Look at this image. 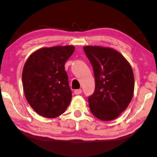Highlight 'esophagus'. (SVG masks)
<instances>
[{"label": "esophagus", "instance_id": "1", "mask_svg": "<svg viewBox=\"0 0 157 157\" xmlns=\"http://www.w3.org/2000/svg\"><path fill=\"white\" fill-rule=\"evenodd\" d=\"M82 89H77V90H75L74 93H75V94H76V95H78V94H82Z\"/></svg>", "mask_w": 157, "mask_h": 157}]
</instances>
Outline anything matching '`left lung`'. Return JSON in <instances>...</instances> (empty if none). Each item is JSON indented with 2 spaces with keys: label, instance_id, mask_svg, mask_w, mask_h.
<instances>
[{
  "label": "left lung",
  "instance_id": "left-lung-1",
  "mask_svg": "<svg viewBox=\"0 0 157 157\" xmlns=\"http://www.w3.org/2000/svg\"><path fill=\"white\" fill-rule=\"evenodd\" d=\"M83 48L95 78V90L88 97L90 112L101 121L117 118L132 99L135 81L132 67L112 48L87 45Z\"/></svg>",
  "mask_w": 157,
  "mask_h": 157
}]
</instances>
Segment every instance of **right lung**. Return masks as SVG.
Here are the masks:
<instances>
[{"label":"right lung","mask_w":157,"mask_h":157,"mask_svg":"<svg viewBox=\"0 0 157 157\" xmlns=\"http://www.w3.org/2000/svg\"><path fill=\"white\" fill-rule=\"evenodd\" d=\"M74 50L73 45L40 48L25 62L22 71L25 97L32 109L43 117H58L71 102L64 64Z\"/></svg>","instance_id":"obj_1"}]
</instances>
